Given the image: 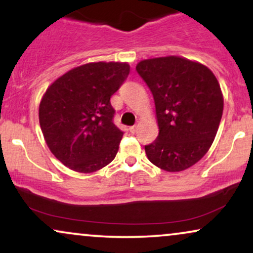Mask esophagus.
Listing matches in <instances>:
<instances>
[{
    "mask_svg": "<svg viewBox=\"0 0 253 253\" xmlns=\"http://www.w3.org/2000/svg\"><path fill=\"white\" fill-rule=\"evenodd\" d=\"M129 130H130V133H135L136 132V126L129 127Z\"/></svg>",
    "mask_w": 253,
    "mask_h": 253,
    "instance_id": "obj_1",
    "label": "esophagus"
}]
</instances>
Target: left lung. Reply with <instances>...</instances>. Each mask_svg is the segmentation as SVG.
Listing matches in <instances>:
<instances>
[{
    "label": "left lung",
    "mask_w": 253,
    "mask_h": 253,
    "mask_svg": "<svg viewBox=\"0 0 253 253\" xmlns=\"http://www.w3.org/2000/svg\"><path fill=\"white\" fill-rule=\"evenodd\" d=\"M135 70L153 95L158 136L145 146L156 167L179 172L211 149L223 110L215 75L195 60L168 56L140 60Z\"/></svg>",
    "instance_id": "left-lung-1"
}]
</instances>
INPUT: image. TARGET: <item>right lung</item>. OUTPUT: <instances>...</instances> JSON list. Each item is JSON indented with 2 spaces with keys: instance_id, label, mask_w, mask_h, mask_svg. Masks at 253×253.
Instances as JSON below:
<instances>
[{
  "instance_id": "1",
  "label": "right lung",
  "mask_w": 253,
  "mask_h": 253,
  "mask_svg": "<svg viewBox=\"0 0 253 253\" xmlns=\"http://www.w3.org/2000/svg\"><path fill=\"white\" fill-rule=\"evenodd\" d=\"M129 74V64H83L58 77L39 104L46 144L69 169L90 173L117 156L124 133L113 124L110 97Z\"/></svg>"
}]
</instances>
